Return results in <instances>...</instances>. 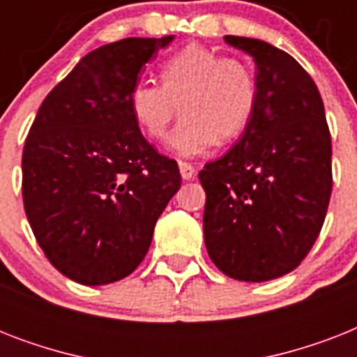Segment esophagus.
I'll use <instances>...</instances> for the list:
<instances>
[{
  "mask_svg": "<svg viewBox=\"0 0 357 357\" xmlns=\"http://www.w3.org/2000/svg\"><path fill=\"white\" fill-rule=\"evenodd\" d=\"M179 174H181V178L183 179H192L195 178V167L190 165V162H185V161H179Z\"/></svg>",
  "mask_w": 357,
  "mask_h": 357,
  "instance_id": "esophagus-1",
  "label": "esophagus"
}]
</instances>
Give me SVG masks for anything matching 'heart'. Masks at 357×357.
<instances>
[{
    "mask_svg": "<svg viewBox=\"0 0 357 357\" xmlns=\"http://www.w3.org/2000/svg\"><path fill=\"white\" fill-rule=\"evenodd\" d=\"M161 83L137 81L128 103L135 122L151 140H165L178 111L172 150L181 157L200 155L244 131L257 102L254 70L237 57H220L190 44L159 68ZM180 109H177V105Z\"/></svg>",
    "mask_w": 357,
    "mask_h": 357,
    "instance_id": "b5f03b06",
    "label": "heart"
}]
</instances>
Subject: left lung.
<instances>
[{
    "mask_svg": "<svg viewBox=\"0 0 357 357\" xmlns=\"http://www.w3.org/2000/svg\"><path fill=\"white\" fill-rule=\"evenodd\" d=\"M252 55L257 102L237 144L198 174L207 254L226 276L266 282L294 271L321 234L332 195V139L315 81L289 53L224 36Z\"/></svg>",
    "mask_w": 357,
    "mask_h": 357,
    "instance_id": "left-lung-1",
    "label": "left lung"
}]
</instances>
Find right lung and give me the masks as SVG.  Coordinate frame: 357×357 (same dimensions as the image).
I'll return each mask as SVG.
<instances>
[{"label": "right lung", "mask_w": 357, "mask_h": 357, "mask_svg": "<svg viewBox=\"0 0 357 357\" xmlns=\"http://www.w3.org/2000/svg\"><path fill=\"white\" fill-rule=\"evenodd\" d=\"M174 35L123 38L81 59L53 89L25 139L22 195L47 261L70 280L129 276L179 185L178 162L142 137L128 96Z\"/></svg>", "instance_id": "right-lung-1"}]
</instances>
